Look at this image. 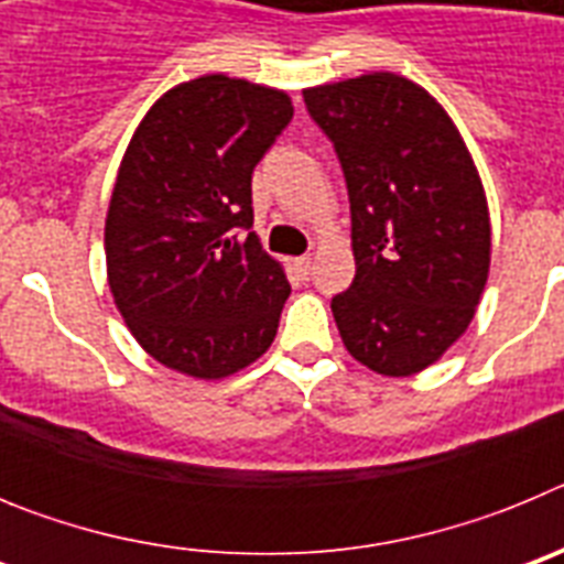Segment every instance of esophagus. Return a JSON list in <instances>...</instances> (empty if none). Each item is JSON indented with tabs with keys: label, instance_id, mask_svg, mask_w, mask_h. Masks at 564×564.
<instances>
[{
	"label": "esophagus",
	"instance_id": "34e87169",
	"mask_svg": "<svg viewBox=\"0 0 564 564\" xmlns=\"http://www.w3.org/2000/svg\"><path fill=\"white\" fill-rule=\"evenodd\" d=\"M311 265H313V257H296V259H293V271H296L299 276H307V273H311Z\"/></svg>",
	"mask_w": 564,
	"mask_h": 564
}]
</instances>
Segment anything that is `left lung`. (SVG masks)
<instances>
[{
    "instance_id": "8db88e82",
    "label": "left lung",
    "mask_w": 564,
    "mask_h": 564,
    "mask_svg": "<svg viewBox=\"0 0 564 564\" xmlns=\"http://www.w3.org/2000/svg\"><path fill=\"white\" fill-rule=\"evenodd\" d=\"M350 192L356 279L330 302L356 361L426 370L466 333L491 265V220L471 152L421 84L367 73L302 89Z\"/></svg>"
}]
</instances>
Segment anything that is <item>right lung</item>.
Instances as JSON below:
<instances>
[{
    "instance_id": "add662e5",
    "label": "right lung",
    "mask_w": 564,
    "mask_h": 564,
    "mask_svg": "<svg viewBox=\"0 0 564 564\" xmlns=\"http://www.w3.org/2000/svg\"><path fill=\"white\" fill-rule=\"evenodd\" d=\"M293 118L285 89L223 73L174 84L118 166L104 226L115 307L169 370L220 381L271 347L291 293L251 228V174Z\"/></svg>"
}]
</instances>
